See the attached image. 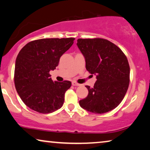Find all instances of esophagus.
I'll return each instance as SVG.
<instances>
[{"label":"esophagus","mask_w":150,"mask_h":150,"mask_svg":"<svg viewBox=\"0 0 150 150\" xmlns=\"http://www.w3.org/2000/svg\"><path fill=\"white\" fill-rule=\"evenodd\" d=\"M72 84L73 85V86H80V84H78V83L76 82H74V81L72 82Z\"/></svg>","instance_id":"34e87169"}]
</instances>
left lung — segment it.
Here are the masks:
<instances>
[{
	"instance_id": "8db88e82",
	"label": "left lung",
	"mask_w": 150,
	"mask_h": 150,
	"mask_svg": "<svg viewBox=\"0 0 150 150\" xmlns=\"http://www.w3.org/2000/svg\"><path fill=\"white\" fill-rule=\"evenodd\" d=\"M77 45L84 56L86 68L96 76L88 94L80 100L83 109L96 114L110 111L120 104L129 84L130 68L120 48L102 38L78 39Z\"/></svg>"
}]
</instances>
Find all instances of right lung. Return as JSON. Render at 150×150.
I'll return each mask as SVG.
<instances>
[{
	"label": "right lung",
	"mask_w": 150,
	"mask_h": 150,
	"mask_svg": "<svg viewBox=\"0 0 150 150\" xmlns=\"http://www.w3.org/2000/svg\"><path fill=\"white\" fill-rule=\"evenodd\" d=\"M75 39H41L27 43L15 62V88L20 98L30 109L41 113H50L60 109L70 81L54 82L50 70L58 66L59 58L74 43Z\"/></svg>",
	"instance_id": "add662e5"
}]
</instances>
